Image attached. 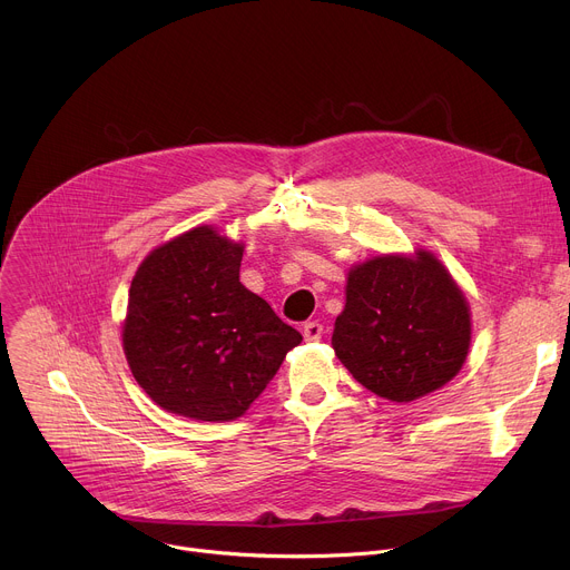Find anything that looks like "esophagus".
Wrapping results in <instances>:
<instances>
[{"label":"esophagus","mask_w":570,"mask_h":570,"mask_svg":"<svg viewBox=\"0 0 570 570\" xmlns=\"http://www.w3.org/2000/svg\"><path fill=\"white\" fill-rule=\"evenodd\" d=\"M322 334H324V330H322L320 322H306L304 327H302V336H304V341H308V343L320 341Z\"/></svg>","instance_id":"obj_1"}]
</instances>
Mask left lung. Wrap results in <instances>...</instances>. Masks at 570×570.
Instances as JSON below:
<instances>
[{
	"label": "left lung",
	"mask_w": 570,
	"mask_h": 570,
	"mask_svg": "<svg viewBox=\"0 0 570 570\" xmlns=\"http://www.w3.org/2000/svg\"><path fill=\"white\" fill-rule=\"evenodd\" d=\"M469 345V302L433 253L350 268L332 347L370 392L396 403L435 392L462 370Z\"/></svg>",
	"instance_id": "8db88e82"
}]
</instances>
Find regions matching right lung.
<instances>
[{"mask_svg": "<svg viewBox=\"0 0 570 570\" xmlns=\"http://www.w3.org/2000/svg\"><path fill=\"white\" fill-rule=\"evenodd\" d=\"M243 243L198 225L139 264L121 327L135 381L167 413L232 422L302 343L238 282Z\"/></svg>", "mask_w": 570, "mask_h": 570, "instance_id": "add662e5", "label": "right lung"}]
</instances>
